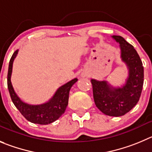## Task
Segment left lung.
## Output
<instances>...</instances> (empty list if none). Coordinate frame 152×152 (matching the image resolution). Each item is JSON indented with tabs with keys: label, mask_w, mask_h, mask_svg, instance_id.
Here are the masks:
<instances>
[{
	"label": "left lung",
	"mask_w": 152,
	"mask_h": 152,
	"mask_svg": "<svg viewBox=\"0 0 152 152\" xmlns=\"http://www.w3.org/2000/svg\"><path fill=\"white\" fill-rule=\"evenodd\" d=\"M119 43L121 58L128 69V76L121 87H113L107 81L91 80L96 106L106 115H124L134 108L141 95L144 81V69L134 46L122 37L113 35Z\"/></svg>",
	"instance_id": "1"
}]
</instances>
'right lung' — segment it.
Segmentation results:
<instances>
[{
	"instance_id": "right-lung-1",
	"label": "right lung",
	"mask_w": 152,
	"mask_h": 152,
	"mask_svg": "<svg viewBox=\"0 0 152 152\" xmlns=\"http://www.w3.org/2000/svg\"><path fill=\"white\" fill-rule=\"evenodd\" d=\"M18 52V50H16L12 54L8 68L7 86L12 103L28 121L39 124H51L64 113L68 105L69 90L78 79L75 78L59 87L52 98L46 103L39 105H31L25 103L17 95L11 83L12 64Z\"/></svg>"
}]
</instances>
